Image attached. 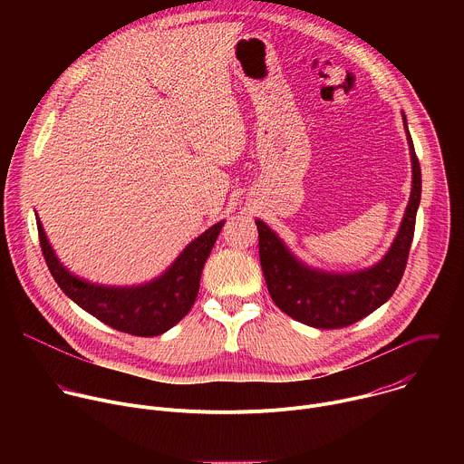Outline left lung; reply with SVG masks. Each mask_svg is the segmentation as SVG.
Listing matches in <instances>:
<instances>
[{"label":"left lung","mask_w":464,"mask_h":464,"mask_svg":"<svg viewBox=\"0 0 464 464\" xmlns=\"http://www.w3.org/2000/svg\"><path fill=\"white\" fill-rule=\"evenodd\" d=\"M404 117L410 145L413 185L410 204L389 251L374 266L353 274H330L303 264L285 242L262 220L258 229V256L264 279L274 303L292 319L315 328L349 326L380 308L399 286L415 233V218L420 204V165Z\"/></svg>","instance_id":"left-lung-1"}]
</instances>
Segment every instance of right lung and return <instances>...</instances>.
<instances>
[{"label":"right lung","instance_id":"1","mask_svg":"<svg viewBox=\"0 0 464 464\" xmlns=\"http://www.w3.org/2000/svg\"><path fill=\"white\" fill-rule=\"evenodd\" d=\"M36 226L47 268L65 295L108 326L131 336L150 338L167 333L192 308L204 264L224 222L194 238L163 276L140 286H102L73 276L56 258L38 217Z\"/></svg>","mask_w":464,"mask_h":464}]
</instances>
